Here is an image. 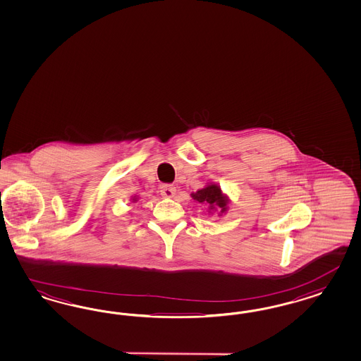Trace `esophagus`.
Wrapping results in <instances>:
<instances>
[{
	"label": "esophagus",
	"instance_id": "1",
	"mask_svg": "<svg viewBox=\"0 0 361 361\" xmlns=\"http://www.w3.org/2000/svg\"><path fill=\"white\" fill-rule=\"evenodd\" d=\"M161 194L163 198H173L176 194V188L173 185H163L161 187Z\"/></svg>",
	"mask_w": 361,
	"mask_h": 361
}]
</instances>
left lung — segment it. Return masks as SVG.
Segmentation results:
<instances>
[{"instance_id": "left-lung-1", "label": "left lung", "mask_w": 361, "mask_h": 361, "mask_svg": "<svg viewBox=\"0 0 361 361\" xmlns=\"http://www.w3.org/2000/svg\"><path fill=\"white\" fill-rule=\"evenodd\" d=\"M192 200L200 202L202 204H207L210 213L214 210H219V215L225 214L228 209V198L216 183H207L206 187L200 188L197 192L191 194Z\"/></svg>"}]
</instances>
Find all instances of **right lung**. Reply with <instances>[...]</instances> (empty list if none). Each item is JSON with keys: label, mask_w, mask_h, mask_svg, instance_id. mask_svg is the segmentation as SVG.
<instances>
[{"label": "right lung", "mask_w": 361, "mask_h": 361, "mask_svg": "<svg viewBox=\"0 0 361 361\" xmlns=\"http://www.w3.org/2000/svg\"><path fill=\"white\" fill-rule=\"evenodd\" d=\"M139 200V198H137V197H134V198H133V202H136V200Z\"/></svg>", "instance_id": "add662e5"}]
</instances>
